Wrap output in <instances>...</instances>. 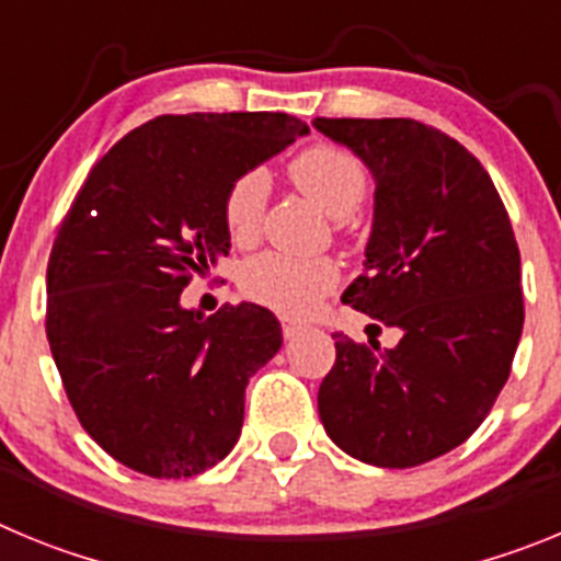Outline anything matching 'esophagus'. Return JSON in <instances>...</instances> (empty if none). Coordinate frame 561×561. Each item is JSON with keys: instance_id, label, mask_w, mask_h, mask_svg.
Masks as SVG:
<instances>
[{"instance_id": "34e87169", "label": "esophagus", "mask_w": 561, "mask_h": 561, "mask_svg": "<svg viewBox=\"0 0 561 561\" xmlns=\"http://www.w3.org/2000/svg\"><path fill=\"white\" fill-rule=\"evenodd\" d=\"M280 329H284L286 340H295L297 334H304L306 325H304V323H297V320H280Z\"/></svg>"}]
</instances>
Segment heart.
<instances>
[{
  "label": "heart",
  "instance_id": "heart-1",
  "mask_svg": "<svg viewBox=\"0 0 561 561\" xmlns=\"http://www.w3.org/2000/svg\"><path fill=\"white\" fill-rule=\"evenodd\" d=\"M291 185L309 196L325 216L351 219L368 196V171L356 157L334 146H311L286 168ZM266 182L257 171L241 173L221 199V219L232 244H250L261 227ZM241 289L255 304L284 314H306L336 284L340 270L329 257H289L264 252L241 266Z\"/></svg>",
  "mask_w": 561,
  "mask_h": 561
}]
</instances>
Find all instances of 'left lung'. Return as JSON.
Masks as SVG:
<instances>
[{
    "label": "left lung",
    "mask_w": 561,
    "mask_h": 561,
    "mask_svg": "<svg viewBox=\"0 0 561 561\" xmlns=\"http://www.w3.org/2000/svg\"><path fill=\"white\" fill-rule=\"evenodd\" d=\"M314 128L376 182L365 275L342 304L401 331L385 351L334 334L320 421L356 460L427 463L483 424L512 374L525 320L512 221L485 168L438 128L408 117H317Z\"/></svg>",
    "instance_id": "left-lung-1"
}]
</instances>
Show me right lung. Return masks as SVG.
<instances>
[{
  "instance_id": "obj_1",
  "label": "right lung",
  "mask_w": 561,
  "mask_h": 561,
  "mask_svg": "<svg viewBox=\"0 0 561 561\" xmlns=\"http://www.w3.org/2000/svg\"><path fill=\"white\" fill-rule=\"evenodd\" d=\"M309 126L284 112L162 114L89 171L47 264V340L81 427L148 478H193L236 447L250 376L280 348L255 304L182 309L230 252L221 199Z\"/></svg>"
}]
</instances>
